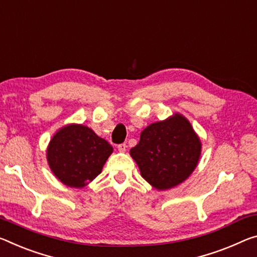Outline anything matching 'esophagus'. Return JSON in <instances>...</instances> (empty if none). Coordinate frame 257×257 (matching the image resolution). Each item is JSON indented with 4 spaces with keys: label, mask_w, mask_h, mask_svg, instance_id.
<instances>
[{
    "label": "esophagus",
    "mask_w": 257,
    "mask_h": 257,
    "mask_svg": "<svg viewBox=\"0 0 257 257\" xmlns=\"http://www.w3.org/2000/svg\"><path fill=\"white\" fill-rule=\"evenodd\" d=\"M117 150H119V152L123 153V152H125V150H127V145H125V143L119 144V145H117Z\"/></svg>",
    "instance_id": "esophagus-1"
}]
</instances>
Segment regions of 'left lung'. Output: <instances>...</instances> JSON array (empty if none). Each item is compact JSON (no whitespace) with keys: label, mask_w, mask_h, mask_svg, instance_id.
I'll use <instances>...</instances> for the list:
<instances>
[{"label":"left lung","mask_w":257,"mask_h":257,"mask_svg":"<svg viewBox=\"0 0 257 257\" xmlns=\"http://www.w3.org/2000/svg\"><path fill=\"white\" fill-rule=\"evenodd\" d=\"M201 154V142L180 113L150 124L130 150L142 177L157 190H168L192 174Z\"/></svg>","instance_id":"obj_1"}]
</instances>
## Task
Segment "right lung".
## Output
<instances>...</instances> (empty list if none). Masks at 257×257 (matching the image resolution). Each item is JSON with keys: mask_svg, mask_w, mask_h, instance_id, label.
<instances>
[{"mask_svg": "<svg viewBox=\"0 0 257 257\" xmlns=\"http://www.w3.org/2000/svg\"><path fill=\"white\" fill-rule=\"evenodd\" d=\"M113 152L107 141L82 124H67L51 138L47 160L63 184L81 189L101 173Z\"/></svg>", "mask_w": 257, "mask_h": 257, "instance_id": "add662e5", "label": "right lung"}]
</instances>
